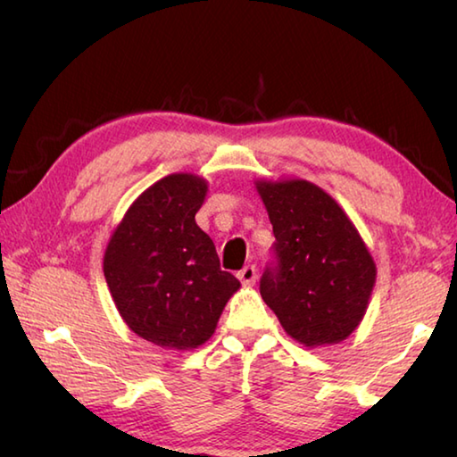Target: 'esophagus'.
Wrapping results in <instances>:
<instances>
[{
  "mask_svg": "<svg viewBox=\"0 0 457 457\" xmlns=\"http://www.w3.org/2000/svg\"><path fill=\"white\" fill-rule=\"evenodd\" d=\"M237 278L244 286H253V282H256V266H245L244 270H239Z\"/></svg>",
  "mask_w": 457,
  "mask_h": 457,
  "instance_id": "obj_1",
  "label": "esophagus"
}]
</instances>
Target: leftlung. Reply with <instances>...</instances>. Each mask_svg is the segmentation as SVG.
Wrapping results in <instances>:
<instances>
[{
	"mask_svg": "<svg viewBox=\"0 0 457 457\" xmlns=\"http://www.w3.org/2000/svg\"><path fill=\"white\" fill-rule=\"evenodd\" d=\"M274 229L278 264L260 294L296 343L337 345L359 327L377 266L367 244L327 191L306 179H258Z\"/></svg>",
	"mask_w": 457,
	"mask_h": 457,
	"instance_id": "left-lung-1",
	"label": "left lung"
}]
</instances>
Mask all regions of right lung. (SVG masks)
<instances>
[{
    "label": "right lung",
    "mask_w": 457,
    "mask_h": 457,
    "mask_svg": "<svg viewBox=\"0 0 457 457\" xmlns=\"http://www.w3.org/2000/svg\"><path fill=\"white\" fill-rule=\"evenodd\" d=\"M205 195L204 177H163L133 201L104 252V278L122 320L163 349L191 351L210 340L239 290L195 223Z\"/></svg>",
    "instance_id": "1"
}]
</instances>
